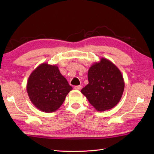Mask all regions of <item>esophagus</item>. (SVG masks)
<instances>
[{"mask_svg": "<svg viewBox=\"0 0 154 154\" xmlns=\"http://www.w3.org/2000/svg\"><path fill=\"white\" fill-rule=\"evenodd\" d=\"M74 89L75 90H80L81 89V85H78V86H75Z\"/></svg>", "mask_w": 154, "mask_h": 154, "instance_id": "obj_1", "label": "esophagus"}]
</instances>
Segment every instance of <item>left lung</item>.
Instances as JSON below:
<instances>
[{
    "instance_id": "obj_1",
    "label": "left lung",
    "mask_w": 154,
    "mask_h": 154,
    "mask_svg": "<svg viewBox=\"0 0 154 154\" xmlns=\"http://www.w3.org/2000/svg\"><path fill=\"white\" fill-rule=\"evenodd\" d=\"M89 84L81 92L97 110L112 109L119 103L124 89L121 71L106 58L92 65L88 71Z\"/></svg>"
}]
</instances>
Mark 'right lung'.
I'll return each mask as SVG.
<instances>
[{
	"instance_id": "right-lung-1",
	"label": "right lung",
	"mask_w": 154,
	"mask_h": 154,
	"mask_svg": "<svg viewBox=\"0 0 154 154\" xmlns=\"http://www.w3.org/2000/svg\"><path fill=\"white\" fill-rule=\"evenodd\" d=\"M73 89L56 65L43 63L28 77L26 90L34 105L44 112L56 111Z\"/></svg>"
}]
</instances>
